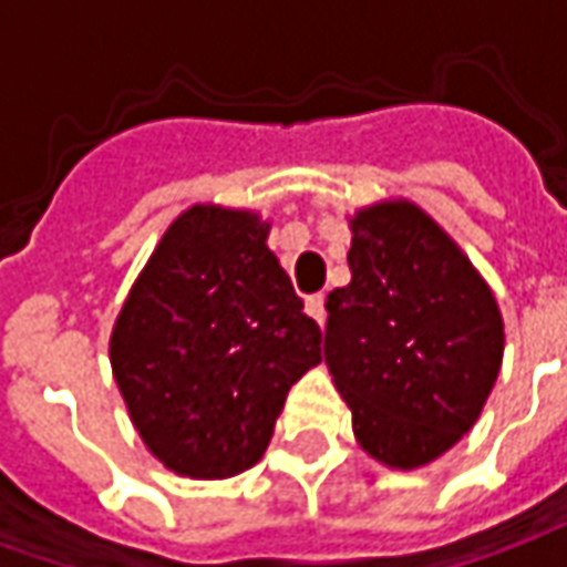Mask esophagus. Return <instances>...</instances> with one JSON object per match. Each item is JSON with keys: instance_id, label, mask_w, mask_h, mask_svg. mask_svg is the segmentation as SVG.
Returning <instances> with one entry per match:
<instances>
[{"instance_id": "esophagus-1", "label": "esophagus", "mask_w": 567, "mask_h": 567, "mask_svg": "<svg viewBox=\"0 0 567 567\" xmlns=\"http://www.w3.org/2000/svg\"><path fill=\"white\" fill-rule=\"evenodd\" d=\"M307 316H312L319 324H324V319H328V312H324V295L307 297Z\"/></svg>"}]
</instances>
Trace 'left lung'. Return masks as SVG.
I'll return each mask as SVG.
<instances>
[{"instance_id":"obj_1","label":"left lung","mask_w":567,"mask_h":567,"mask_svg":"<svg viewBox=\"0 0 567 567\" xmlns=\"http://www.w3.org/2000/svg\"><path fill=\"white\" fill-rule=\"evenodd\" d=\"M349 270L324 303L328 370L373 458L427 464L471 431L498 380V303L413 203L358 212Z\"/></svg>"}]
</instances>
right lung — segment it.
<instances>
[{"instance_id":"obj_1","label":"right lung","mask_w":567,"mask_h":567,"mask_svg":"<svg viewBox=\"0 0 567 567\" xmlns=\"http://www.w3.org/2000/svg\"><path fill=\"white\" fill-rule=\"evenodd\" d=\"M251 212L194 206L163 234L112 333L130 419L169 471L221 480L258 462L321 331Z\"/></svg>"}]
</instances>
